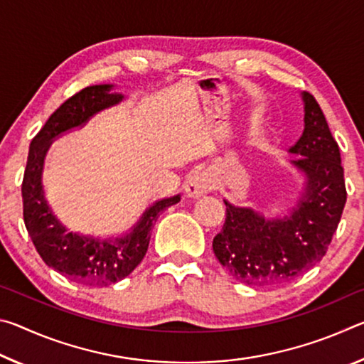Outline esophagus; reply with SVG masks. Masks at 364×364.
<instances>
[{"label": "esophagus", "instance_id": "esophagus-1", "mask_svg": "<svg viewBox=\"0 0 364 364\" xmlns=\"http://www.w3.org/2000/svg\"><path fill=\"white\" fill-rule=\"evenodd\" d=\"M184 191H186L188 197H200L212 191V183L204 173H194L188 178L186 184H184Z\"/></svg>", "mask_w": 364, "mask_h": 364}]
</instances>
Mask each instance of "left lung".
Here are the masks:
<instances>
[{
    "label": "left lung",
    "instance_id": "8db88e82",
    "mask_svg": "<svg viewBox=\"0 0 364 364\" xmlns=\"http://www.w3.org/2000/svg\"><path fill=\"white\" fill-rule=\"evenodd\" d=\"M305 128L289 152L305 173L301 199L284 218L267 220L247 207L226 204L213 252L232 278L249 286L289 282L324 257L341 221L345 189L341 151L315 97L304 91Z\"/></svg>",
    "mask_w": 364,
    "mask_h": 364
}]
</instances>
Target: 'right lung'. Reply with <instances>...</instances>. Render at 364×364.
I'll return each mask as SVG.
<instances>
[{"instance_id": "1", "label": "right lung", "mask_w": 364, "mask_h": 364, "mask_svg": "<svg viewBox=\"0 0 364 364\" xmlns=\"http://www.w3.org/2000/svg\"><path fill=\"white\" fill-rule=\"evenodd\" d=\"M112 85H95L78 91L51 114L32 139L22 181L23 221L36 252L49 268L78 284L104 287L127 278L143 260L151 231L159 215L180 202V194L157 200L130 232L115 239H97L69 232L54 217L41 184L43 162L51 141L72 128L82 127L102 109L115 106L123 95L112 93Z\"/></svg>"}]
</instances>
